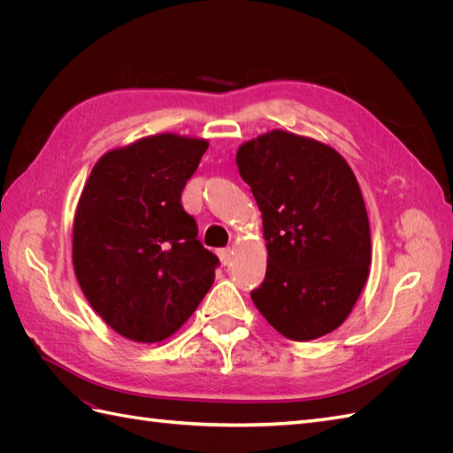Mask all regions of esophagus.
<instances>
[{
  "instance_id": "esophagus-1",
  "label": "esophagus",
  "mask_w": 453,
  "mask_h": 453,
  "mask_svg": "<svg viewBox=\"0 0 453 453\" xmlns=\"http://www.w3.org/2000/svg\"><path fill=\"white\" fill-rule=\"evenodd\" d=\"M217 255H219V258H221V263L223 265H228L230 263V257H232V251L226 248V250H219L217 251Z\"/></svg>"
}]
</instances>
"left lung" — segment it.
<instances>
[{
    "label": "left lung",
    "instance_id": "1",
    "mask_svg": "<svg viewBox=\"0 0 453 453\" xmlns=\"http://www.w3.org/2000/svg\"><path fill=\"white\" fill-rule=\"evenodd\" d=\"M242 180L263 211L266 278L251 291L280 334L308 342L351 313L368 278L370 226L357 180L338 150L285 130L245 142Z\"/></svg>",
    "mask_w": 453,
    "mask_h": 453
}]
</instances>
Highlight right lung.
I'll use <instances>...</instances> for the list:
<instances>
[{
  "mask_svg": "<svg viewBox=\"0 0 453 453\" xmlns=\"http://www.w3.org/2000/svg\"><path fill=\"white\" fill-rule=\"evenodd\" d=\"M208 142L157 134L105 153L73 219V268L90 306L115 333L153 344L202 303L219 258L202 245L181 190Z\"/></svg>",
  "mask_w": 453,
  "mask_h": 453,
  "instance_id": "add662e5",
  "label": "right lung"
}]
</instances>
